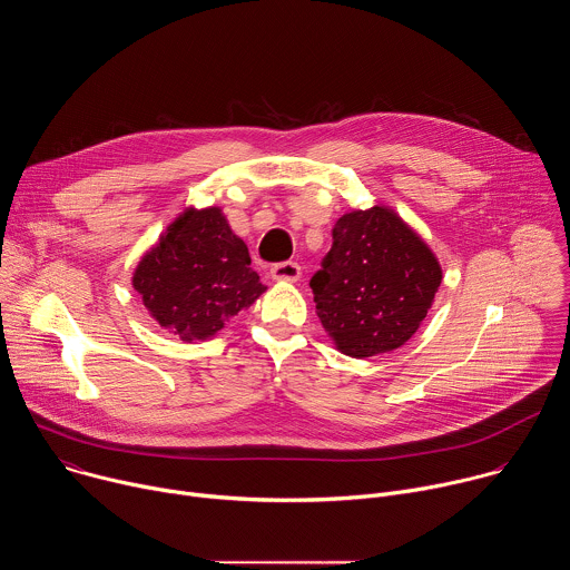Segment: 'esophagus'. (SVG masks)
<instances>
[{
  "label": "esophagus",
  "instance_id": "obj_1",
  "mask_svg": "<svg viewBox=\"0 0 570 570\" xmlns=\"http://www.w3.org/2000/svg\"><path fill=\"white\" fill-rule=\"evenodd\" d=\"M271 277L279 282H297L302 277V268L295 262H282L271 268Z\"/></svg>",
  "mask_w": 570,
  "mask_h": 570
}]
</instances>
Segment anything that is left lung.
<instances>
[{
  "instance_id": "1",
  "label": "left lung",
  "mask_w": 570,
  "mask_h": 570,
  "mask_svg": "<svg viewBox=\"0 0 570 570\" xmlns=\"http://www.w3.org/2000/svg\"><path fill=\"white\" fill-rule=\"evenodd\" d=\"M311 277L322 327L354 358L392 352L420 330L442 282L426 243L387 207L341 216Z\"/></svg>"
}]
</instances>
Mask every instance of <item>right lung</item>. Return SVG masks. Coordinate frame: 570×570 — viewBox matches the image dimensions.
Masks as SVG:
<instances>
[{"label": "right lung", "mask_w": 570, "mask_h": 570, "mask_svg": "<svg viewBox=\"0 0 570 570\" xmlns=\"http://www.w3.org/2000/svg\"><path fill=\"white\" fill-rule=\"evenodd\" d=\"M132 286L161 327L185 343L212 338L266 291L218 207L178 216L139 262Z\"/></svg>", "instance_id": "obj_1"}]
</instances>
